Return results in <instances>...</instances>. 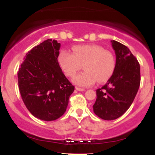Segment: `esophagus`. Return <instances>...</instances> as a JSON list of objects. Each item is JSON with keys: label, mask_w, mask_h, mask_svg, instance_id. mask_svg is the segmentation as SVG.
<instances>
[{"label": "esophagus", "mask_w": 155, "mask_h": 155, "mask_svg": "<svg viewBox=\"0 0 155 155\" xmlns=\"http://www.w3.org/2000/svg\"><path fill=\"white\" fill-rule=\"evenodd\" d=\"M76 90H78V91H84V89L83 88H80L79 87H76Z\"/></svg>", "instance_id": "esophagus-1"}]
</instances>
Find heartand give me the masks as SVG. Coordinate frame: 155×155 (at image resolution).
<instances>
[{
	"label": "heart",
	"instance_id": "obj_1",
	"mask_svg": "<svg viewBox=\"0 0 155 155\" xmlns=\"http://www.w3.org/2000/svg\"><path fill=\"white\" fill-rule=\"evenodd\" d=\"M73 54L62 50L58 55V63L64 74L73 76L83 66L84 71L72 79L73 82L80 87H89L97 82L107 81L115 68L114 57L111 51L101 46L76 45L72 47Z\"/></svg>",
	"mask_w": 155,
	"mask_h": 155
}]
</instances>
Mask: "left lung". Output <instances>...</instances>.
<instances>
[{
    "label": "left lung",
    "instance_id": "left-lung-1",
    "mask_svg": "<svg viewBox=\"0 0 155 155\" xmlns=\"http://www.w3.org/2000/svg\"><path fill=\"white\" fill-rule=\"evenodd\" d=\"M116 54L113 74L107 83L96 90L93 111L105 120H116L130 108L140 82V65L126 46L111 41Z\"/></svg>",
    "mask_w": 155,
    "mask_h": 155
}]
</instances>
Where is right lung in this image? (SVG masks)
Instances as JSON below:
<instances>
[{"label":"right lung","mask_w":155,"mask_h":155,"mask_svg":"<svg viewBox=\"0 0 155 155\" xmlns=\"http://www.w3.org/2000/svg\"><path fill=\"white\" fill-rule=\"evenodd\" d=\"M60 47L56 40L44 41L27 53L17 72L23 102L41 120L53 121L63 116L74 91L58 63Z\"/></svg>","instance_id":"right-lung-1"}]
</instances>
